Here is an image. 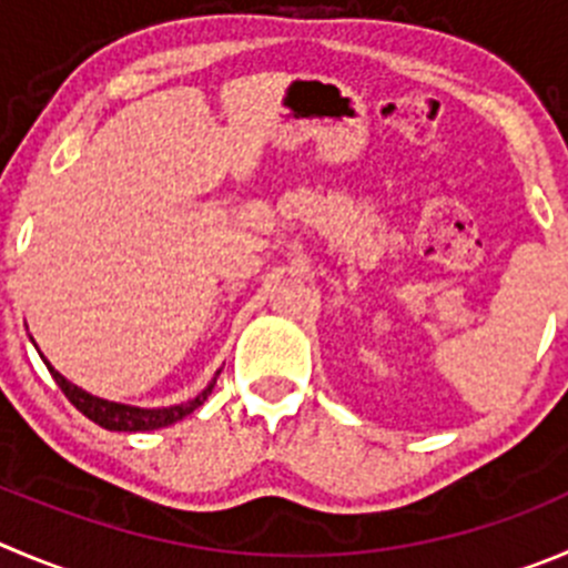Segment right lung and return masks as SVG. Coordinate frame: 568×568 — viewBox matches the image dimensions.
I'll list each match as a JSON object with an SVG mask.
<instances>
[{"label": "right lung", "instance_id": "1", "mask_svg": "<svg viewBox=\"0 0 568 568\" xmlns=\"http://www.w3.org/2000/svg\"><path fill=\"white\" fill-rule=\"evenodd\" d=\"M47 368H50L52 379L58 382V387L63 390V396H67L69 402H72L74 407H78L80 413L85 415V418H91L94 424H100L102 429H111V432H150V429H161V426L175 424V420L186 418L189 413H194L200 404L206 402V398L212 396V390H214V382H217V379H214L212 385L200 393L197 398H192V402H186V404H178V407L142 409V407H128V404L105 402V398L91 396V393L80 390L78 385H72V382L63 379V376L58 374L52 365H47Z\"/></svg>", "mask_w": 568, "mask_h": 568}]
</instances>
